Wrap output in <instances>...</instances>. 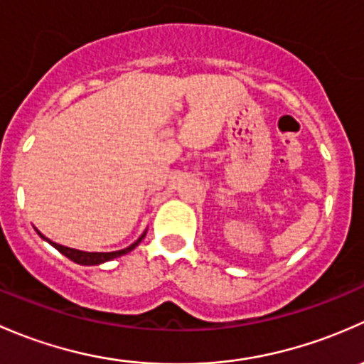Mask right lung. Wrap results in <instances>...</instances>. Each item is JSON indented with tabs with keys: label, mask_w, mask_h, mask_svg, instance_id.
<instances>
[{
	"label": "right lung",
	"mask_w": 364,
	"mask_h": 364,
	"mask_svg": "<svg viewBox=\"0 0 364 364\" xmlns=\"http://www.w3.org/2000/svg\"><path fill=\"white\" fill-rule=\"evenodd\" d=\"M36 231H38V230H36ZM145 233H147V231H145ZM145 233L141 235V237L138 238L136 242H134V243H131L129 247H126V249H122V250H115V252H85V250H78V249H71V247L59 245V243H55V242H52V240L45 238L43 235L40 233V231H38V235H40V237H42L43 240H47V242L50 243L52 247H55V249H58L59 252L63 254V256H66V257H68V259L73 261V263L84 264V266L101 264V263H107V261H112V259H115V257H121V256H124V254L131 252V250H133L134 247H136L138 243H140L141 240L145 238Z\"/></svg>",
	"instance_id": "1"
}]
</instances>
